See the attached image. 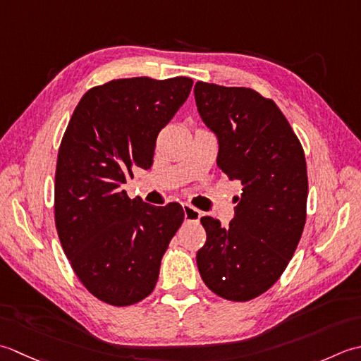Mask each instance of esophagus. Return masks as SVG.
Segmentation results:
<instances>
[{
    "label": "esophagus",
    "instance_id": "34e87169",
    "mask_svg": "<svg viewBox=\"0 0 361 361\" xmlns=\"http://www.w3.org/2000/svg\"><path fill=\"white\" fill-rule=\"evenodd\" d=\"M182 209H183V216H185V221H188V223H197L202 216V212L197 210L196 207H193V205H190V204H183Z\"/></svg>",
    "mask_w": 361,
    "mask_h": 361
}]
</instances>
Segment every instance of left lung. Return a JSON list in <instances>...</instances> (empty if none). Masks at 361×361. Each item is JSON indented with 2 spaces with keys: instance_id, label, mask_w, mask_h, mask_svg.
I'll return each mask as SVG.
<instances>
[{
  "instance_id": "8db88e82",
  "label": "left lung",
  "mask_w": 361,
  "mask_h": 361,
  "mask_svg": "<svg viewBox=\"0 0 361 361\" xmlns=\"http://www.w3.org/2000/svg\"><path fill=\"white\" fill-rule=\"evenodd\" d=\"M195 99L218 138V168L243 191L227 227L201 218L207 240L196 254L197 269L218 296L245 302L277 282L302 235L304 149L276 102L252 88L196 82Z\"/></svg>"
}]
</instances>
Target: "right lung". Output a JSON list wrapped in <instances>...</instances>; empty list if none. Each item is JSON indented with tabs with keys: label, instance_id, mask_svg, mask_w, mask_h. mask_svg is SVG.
Instances as JSON below:
<instances>
[{
	"label": "right lung",
	"instance_id": "right-lung-1",
	"mask_svg": "<svg viewBox=\"0 0 361 361\" xmlns=\"http://www.w3.org/2000/svg\"><path fill=\"white\" fill-rule=\"evenodd\" d=\"M191 85L183 76L110 80L71 115L57 156L56 227L73 271L102 302L124 307L151 294L183 221L180 204L130 200L123 185L134 168L149 170L159 132Z\"/></svg>",
	"mask_w": 361,
	"mask_h": 361
}]
</instances>
